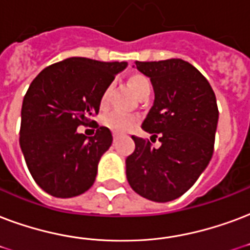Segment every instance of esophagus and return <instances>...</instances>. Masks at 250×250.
Segmentation results:
<instances>
[{
	"mask_svg": "<svg viewBox=\"0 0 250 250\" xmlns=\"http://www.w3.org/2000/svg\"><path fill=\"white\" fill-rule=\"evenodd\" d=\"M112 138H114V143H115L118 140V138H119V136H118L117 133H114V136H112Z\"/></svg>",
	"mask_w": 250,
	"mask_h": 250,
	"instance_id": "34e87169",
	"label": "esophagus"
}]
</instances>
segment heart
Returning <instances> with one entry per match:
<instances>
[{
  "mask_svg": "<svg viewBox=\"0 0 250 250\" xmlns=\"http://www.w3.org/2000/svg\"><path fill=\"white\" fill-rule=\"evenodd\" d=\"M127 85L132 90V93L138 98H140L144 93L150 91V83L148 81L146 76L142 73H132L127 80ZM107 98H108V89L104 91V94L101 97L100 104L102 107H104L107 104ZM138 119L131 115H125L123 112L119 111H112L107 114L104 118V125L110 128L112 132L115 133H125L128 132L131 129L136 125Z\"/></svg>",
  "mask_w": 250,
  "mask_h": 250,
  "instance_id": "heart-1",
  "label": "heart"
}]
</instances>
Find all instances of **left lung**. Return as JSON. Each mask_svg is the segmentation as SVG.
<instances>
[{"mask_svg": "<svg viewBox=\"0 0 250 250\" xmlns=\"http://www.w3.org/2000/svg\"><path fill=\"white\" fill-rule=\"evenodd\" d=\"M150 79L155 102L143 122V129L159 138L132 136L135 150L125 159L129 186L153 202L184 195L199 178L214 153L219 110L209 83L190 62L181 59L135 62Z\"/></svg>", "mask_w": 250, "mask_h": 250, "instance_id": "1", "label": "left lung"}]
</instances>
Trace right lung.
I'll return each mask as SVG.
<instances>
[{"label":"right lung","mask_w":250,"mask_h":250,"mask_svg":"<svg viewBox=\"0 0 250 250\" xmlns=\"http://www.w3.org/2000/svg\"><path fill=\"white\" fill-rule=\"evenodd\" d=\"M125 62L70 57L47 66L24 95L19 144L32 178L45 193L72 198L94 184L101 157L112 143L107 127L77 132L100 111V101Z\"/></svg>","instance_id":"obj_1"}]
</instances>
